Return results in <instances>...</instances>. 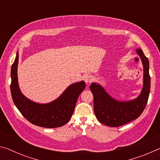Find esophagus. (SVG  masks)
Returning <instances> with one entry per match:
<instances>
[{"label":"esophagus","mask_w":160,"mask_h":160,"mask_svg":"<svg viewBox=\"0 0 160 160\" xmlns=\"http://www.w3.org/2000/svg\"><path fill=\"white\" fill-rule=\"evenodd\" d=\"M84 80H85V82L87 84H89V83H90V82H92V80H94V78L90 75H85V76H84Z\"/></svg>","instance_id":"obj_1"}]
</instances>
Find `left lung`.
Listing matches in <instances>:
<instances>
[{"mask_svg":"<svg viewBox=\"0 0 160 160\" xmlns=\"http://www.w3.org/2000/svg\"><path fill=\"white\" fill-rule=\"evenodd\" d=\"M136 53L143 67V85L136 98L119 101L112 97L100 84L92 82L90 86L94 97V111L99 122L110 127H118L139 117L147 104L150 91L149 61L140 48Z\"/></svg>","mask_w":160,"mask_h":160,"instance_id":"obj_1","label":"left lung"}]
</instances>
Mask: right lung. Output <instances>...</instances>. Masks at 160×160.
<instances>
[{"instance_id":"add662e5","label":"right lung","mask_w":160,"mask_h":160,"mask_svg":"<svg viewBox=\"0 0 160 160\" xmlns=\"http://www.w3.org/2000/svg\"><path fill=\"white\" fill-rule=\"evenodd\" d=\"M18 61V51L10 73V90L15 107L24 117L34 125L53 128L67 123L73 113L78 97L85 89V82L82 80L71 84L57 99L51 102L45 104L35 102L24 95L19 87Z\"/></svg>"}]
</instances>
